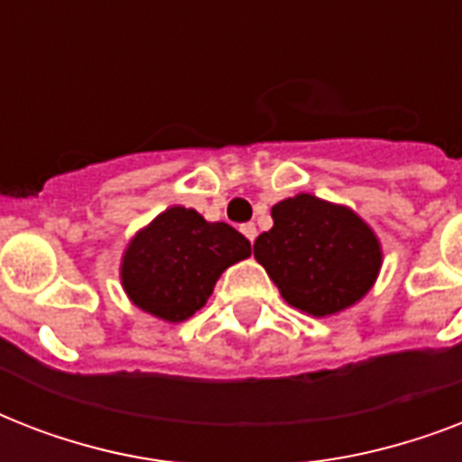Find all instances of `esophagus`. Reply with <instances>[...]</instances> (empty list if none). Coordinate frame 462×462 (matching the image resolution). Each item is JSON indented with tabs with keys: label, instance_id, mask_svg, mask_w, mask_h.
Returning <instances> with one entry per match:
<instances>
[{
	"label": "esophagus",
	"instance_id": "1",
	"mask_svg": "<svg viewBox=\"0 0 462 462\" xmlns=\"http://www.w3.org/2000/svg\"><path fill=\"white\" fill-rule=\"evenodd\" d=\"M239 230H242V235H245V237L249 239V242H254V239H256V235H259V232H256V225H254V223L242 225Z\"/></svg>",
	"mask_w": 462,
	"mask_h": 462
}]
</instances>
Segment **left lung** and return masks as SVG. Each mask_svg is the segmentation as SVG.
Wrapping results in <instances>:
<instances>
[{"mask_svg": "<svg viewBox=\"0 0 462 462\" xmlns=\"http://www.w3.org/2000/svg\"><path fill=\"white\" fill-rule=\"evenodd\" d=\"M271 217L273 227L254 242V259L290 307L323 319L350 309L374 288L383 252L355 210L297 194L275 203Z\"/></svg>", "mask_w": 462, "mask_h": 462, "instance_id": "1", "label": "left lung"}]
</instances>
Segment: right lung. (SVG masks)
Wrapping results in <instances>:
<instances>
[{"instance_id":"obj_1","label":"right lung","mask_w":462,"mask_h":462,"mask_svg":"<svg viewBox=\"0 0 462 462\" xmlns=\"http://www.w3.org/2000/svg\"><path fill=\"white\" fill-rule=\"evenodd\" d=\"M252 256L249 239L227 223L170 206L126 245L119 281L134 307L160 321L180 323L213 295L223 271Z\"/></svg>"}]
</instances>
